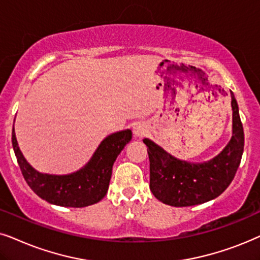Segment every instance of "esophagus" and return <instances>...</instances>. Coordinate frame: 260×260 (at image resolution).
<instances>
[{"mask_svg": "<svg viewBox=\"0 0 260 260\" xmlns=\"http://www.w3.org/2000/svg\"><path fill=\"white\" fill-rule=\"evenodd\" d=\"M146 132H147L146 126H145L144 123L138 122V123L134 124V127H133V133H134V136H136V137H138V138L143 137V136H145V133H146Z\"/></svg>", "mask_w": 260, "mask_h": 260, "instance_id": "1", "label": "esophagus"}]
</instances>
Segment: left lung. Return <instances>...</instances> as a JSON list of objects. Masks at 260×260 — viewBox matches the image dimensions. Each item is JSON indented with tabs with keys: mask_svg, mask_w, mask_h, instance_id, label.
<instances>
[{
	"mask_svg": "<svg viewBox=\"0 0 260 260\" xmlns=\"http://www.w3.org/2000/svg\"><path fill=\"white\" fill-rule=\"evenodd\" d=\"M233 126L232 138L216 157L190 162L168 153L145 138L150 158V189L157 200L172 207H189L216 199L233 181L244 152V129L239 107L231 91Z\"/></svg>",
	"mask_w": 260,
	"mask_h": 260,
	"instance_id": "left-lung-1",
	"label": "left lung"
}]
</instances>
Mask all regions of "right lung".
<instances>
[{
  "mask_svg": "<svg viewBox=\"0 0 260 260\" xmlns=\"http://www.w3.org/2000/svg\"><path fill=\"white\" fill-rule=\"evenodd\" d=\"M132 139V131L109 134L96 148L90 160L69 175H50L37 171L23 157L13 128L12 143L23 178L29 188L48 203L82 208L95 205L106 196L112 177L114 161Z\"/></svg>",
  "mask_w": 260,
  "mask_h": 260,
  "instance_id": "obj_1",
  "label": "right lung"
}]
</instances>
